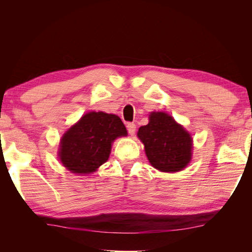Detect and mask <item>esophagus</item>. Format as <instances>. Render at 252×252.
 <instances>
[{
  "label": "esophagus",
  "mask_w": 252,
  "mask_h": 252,
  "mask_svg": "<svg viewBox=\"0 0 252 252\" xmlns=\"http://www.w3.org/2000/svg\"><path fill=\"white\" fill-rule=\"evenodd\" d=\"M135 128H136L135 124H133V123H128L127 124V130H128V132H129V134H130V135L134 134Z\"/></svg>",
  "instance_id": "esophagus-1"
}]
</instances>
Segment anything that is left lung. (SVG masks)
<instances>
[{
  "instance_id": "obj_1",
  "label": "left lung",
  "mask_w": 252,
  "mask_h": 252,
  "mask_svg": "<svg viewBox=\"0 0 252 252\" xmlns=\"http://www.w3.org/2000/svg\"><path fill=\"white\" fill-rule=\"evenodd\" d=\"M138 136L150 164L159 171H181L191 159V135L165 112H151L149 123L139 128Z\"/></svg>"
}]
</instances>
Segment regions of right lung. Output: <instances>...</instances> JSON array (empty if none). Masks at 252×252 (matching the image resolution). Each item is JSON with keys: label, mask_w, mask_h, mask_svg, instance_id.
Listing matches in <instances>:
<instances>
[{"label": "right lung", "mask_w": 252, "mask_h": 252, "mask_svg": "<svg viewBox=\"0 0 252 252\" xmlns=\"http://www.w3.org/2000/svg\"><path fill=\"white\" fill-rule=\"evenodd\" d=\"M126 135V127L116 114L88 112L61 139L60 161L72 173L94 172L108 159L112 142Z\"/></svg>", "instance_id": "1"}]
</instances>
